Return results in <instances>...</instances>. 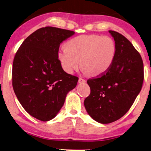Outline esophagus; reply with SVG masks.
Listing matches in <instances>:
<instances>
[{"mask_svg": "<svg viewBox=\"0 0 151 151\" xmlns=\"http://www.w3.org/2000/svg\"><path fill=\"white\" fill-rule=\"evenodd\" d=\"M85 82H86L85 79H81V78H79V83H85Z\"/></svg>", "mask_w": 151, "mask_h": 151, "instance_id": "esophagus-1", "label": "esophagus"}]
</instances>
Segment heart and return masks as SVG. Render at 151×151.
<instances>
[{"instance_id":"heart-1","label":"heart","mask_w":151,"mask_h":151,"mask_svg":"<svg viewBox=\"0 0 151 151\" xmlns=\"http://www.w3.org/2000/svg\"><path fill=\"white\" fill-rule=\"evenodd\" d=\"M116 47L107 36L81 35L70 39L61 47L57 57L64 71L73 73L80 64L84 73L99 76L107 72L115 59Z\"/></svg>"}]
</instances>
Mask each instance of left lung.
<instances>
[{"instance_id": "left-lung-1", "label": "left lung", "mask_w": 151, "mask_h": 151, "mask_svg": "<svg viewBox=\"0 0 151 151\" xmlns=\"http://www.w3.org/2000/svg\"><path fill=\"white\" fill-rule=\"evenodd\" d=\"M116 47L114 61L106 73L88 79L90 95L84 100L88 114L94 121L109 124L128 111L141 91L144 65L139 53L125 37L109 30Z\"/></svg>"}]
</instances>
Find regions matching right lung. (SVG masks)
Segmentation results:
<instances>
[{"label":"right lung","instance_id":"1","mask_svg":"<svg viewBox=\"0 0 151 151\" xmlns=\"http://www.w3.org/2000/svg\"><path fill=\"white\" fill-rule=\"evenodd\" d=\"M74 32L42 27L23 42L16 54L12 86L18 100L30 115L43 122L55 118L79 78L64 71L58 59L59 46Z\"/></svg>","mask_w":151,"mask_h":151}]
</instances>
